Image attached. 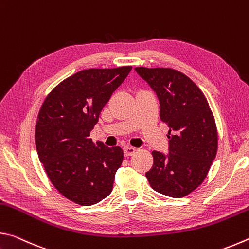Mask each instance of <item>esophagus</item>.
<instances>
[{"label":"esophagus","instance_id":"1","mask_svg":"<svg viewBox=\"0 0 249 249\" xmlns=\"http://www.w3.org/2000/svg\"><path fill=\"white\" fill-rule=\"evenodd\" d=\"M137 151V148H135V147H130V146H126L124 148V155L126 157H128V156H132Z\"/></svg>","mask_w":249,"mask_h":249}]
</instances>
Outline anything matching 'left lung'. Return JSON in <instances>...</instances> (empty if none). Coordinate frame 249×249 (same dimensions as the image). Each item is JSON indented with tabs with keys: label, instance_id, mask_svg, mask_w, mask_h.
Here are the masks:
<instances>
[{
	"label": "left lung",
	"instance_id": "obj_1",
	"mask_svg": "<svg viewBox=\"0 0 249 249\" xmlns=\"http://www.w3.org/2000/svg\"><path fill=\"white\" fill-rule=\"evenodd\" d=\"M157 94L160 120L169 127V154L154 150L146 177L150 187L171 197L188 196L203 182L215 159L217 130L208 100L187 75L170 68L137 67Z\"/></svg>",
	"mask_w": 249,
	"mask_h": 249
}]
</instances>
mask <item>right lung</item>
<instances>
[{
    "instance_id": "right-lung-1",
    "label": "right lung",
    "mask_w": 249,
    "mask_h": 249,
    "mask_svg": "<svg viewBox=\"0 0 249 249\" xmlns=\"http://www.w3.org/2000/svg\"><path fill=\"white\" fill-rule=\"evenodd\" d=\"M132 67L88 69L65 79L45 99L35 127L40 162L53 187L80 205H92L113 190L123 150L90 138L104 105Z\"/></svg>"
}]
</instances>
